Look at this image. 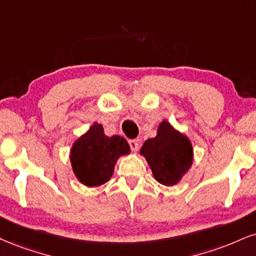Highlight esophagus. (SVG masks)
<instances>
[{
  "label": "esophagus",
  "mask_w": 256,
  "mask_h": 256,
  "mask_svg": "<svg viewBox=\"0 0 256 256\" xmlns=\"http://www.w3.org/2000/svg\"><path fill=\"white\" fill-rule=\"evenodd\" d=\"M128 144H130L132 152H138V148H140V144H138V140H131L130 142H128Z\"/></svg>",
  "instance_id": "obj_1"
}]
</instances>
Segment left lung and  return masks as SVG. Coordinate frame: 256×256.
I'll return each instance as SVG.
<instances>
[{
  "mask_svg": "<svg viewBox=\"0 0 256 256\" xmlns=\"http://www.w3.org/2000/svg\"><path fill=\"white\" fill-rule=\"evenodd\" d=\"M140 152L146 158L155 180L164 186L180 182L193 163L190 138L174 128L168 120L160 122L156 137L144 142Z\"/></svg>",
  "mask_w": 256,
  "mask_h": 256,
  "instance_id": "8db88e82",
  "label": "left lung"
}]
</instances>
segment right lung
<instances>
[{
    "label": "right lung",
    "instance_id": "right-lung-1",
    "mask_svg": "<svg viewBox=\"0 0 256 256\" xmlns=\"http://www.w3.org/2000/svg\"><path fill=\"white\" fill-rule=\"evenodd\" d=\"M130 152L124 137L106 136L102 125L94 122L72 143L70 162L80 182L87 187H98L112 178L116 161Z\"/></svg>",
    "mask_w": 256,
    "mask_h": 256
}]
</instances>
